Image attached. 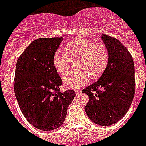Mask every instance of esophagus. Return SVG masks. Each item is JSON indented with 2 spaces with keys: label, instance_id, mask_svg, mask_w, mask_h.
I'll use <instances>...</instances> for the list:
<instances>
[{
  "label": "esophagus",
  "instance_id": "obj_1",
  "mask_svg": "<svg viewBox=\"0 0 146 146\" xmlns=\"http://www.w3.org/2000/svg\"><path fill=\"white\" fill-rule=\"evenodd\" d=\"M75 92H76V96H79V95H80V94H81L82 91H81V90H80V89H75Z\"/></svg>",
  "mask_w": 146,
  "mask_h": 146
}]
</instances>
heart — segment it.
Here are the masks:
<instances>
[{"instance_id": "1", "label": "heart", "mask_w": 146, "mask_h": 146, "mask_svg": "<svg viewBox=\"0 0 146 146\" xmlns=\"http://www.w3.org/2000/svg\"><path fill=\"white\" fill-rule=\"evenodd\" d=\"M79 58L76 70L69 71L63 77L65 86L76 89L89 82L90 75L95 79L102 75L109 60L108 50L102 43L80 38L69 43L66 52L57 50L53 57V64L60 74L67 72L72 60Z\"/></svg>"}]
</instances>
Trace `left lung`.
<instances>
[{"label": "left lung", "instance_id": "8db88e82", "mask_svg": "<svg viewBox=\"0 0 146 146\" xmlns=\"http://www.w3.org/2000/svg\"><path fill=\"white\" fill-rule=\"evenodd\" d=\"M108 50L109 60L97 82L82 89L89 102L85 111L96 124L110 126L121 120L131 105L135 94V69L130 53L115 38L102 35Z\"/></svg>", "mask_w": 146, "mask_h": 146}]
</instances>
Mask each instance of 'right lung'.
Listing matches in <instances>:
<instances>
[{"instance_id":"obj_1","label":"right lung","mask_w":146,"mask_h":146,"mask_svg":"<svg viewBox=\"0 0 146 146\" xmlns=\"http://www.w3.org/2000/svg\"><path fill=\"white\" fill-rule=\"evenodd\" d=\"M63 38L33 41L17 60L14 78L16 98L22 113L33 127L50 131L64 123L67 108L76 96L73 90L60 91L61 78L53 57Z\"/></svg>"}]
</instances>
